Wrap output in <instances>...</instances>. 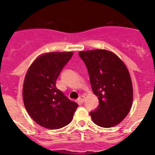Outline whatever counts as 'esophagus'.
Listing matches in <instances>:
<instances>
[{"instance_id":"34e87169","label":"esophagus","mask_w":155,"mask_h":155,"mask_svg":"<svg viewBox=\"0 0 155 155\" xmlns=\"http://www.w3.org/2000/svg\"><path fill=\"white\" fill-rule=\"evenodd\" d=\"M85 100V97L84 95H81L80 97H79V99H78V101L80 102V103H83V102Z\"/></svg>"}]
</instances>
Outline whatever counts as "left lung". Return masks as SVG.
<instances>
[{"instance_id": "left-lung-1", "label": "left lung", "mask_w": 155, "mask_h": 155, "mask_svg": "<svg viewBox=\"0 0 155 155\" xmlns=\"http://www.w3.org/2000/svg\"><path fill=\"white\" fill-rule=\"evenodd\" d=\"M79 55L87 68L92 92L99 100L98 108L90 113L93 122L103 128L116 126L132 107L134 90L127 67L107 50L83 51Z\"/></svg>"}]
</instances>
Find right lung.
Returning <instances> with one entry per match:
<instances>
[{
	"label": "right lung",
	"instance_id": "obj_1",
	"mask_svg": "<svg viewBox=\"0 0 155 155\" xmlns=\"http://www.w3.org/2000/svg\"><path fill=\"white\" fill-rule=\"evenodd\" d=\"M73 52H49L35 58L23 83L24 105L30 117L42 127L57 130L71 121L78 104L56 87L55 81Z\"/></svg>",
	"mask_w": 155,
	"mask_h": 155
}]
</instances>
